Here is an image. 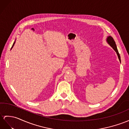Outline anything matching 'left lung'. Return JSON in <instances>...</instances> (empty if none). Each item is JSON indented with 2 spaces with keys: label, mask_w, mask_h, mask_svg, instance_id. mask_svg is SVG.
Instances as JSON below:
<instances>
[{
  "label": "left lung",
  "mask_w": 129,
  "mask_h": 129,
  "mask_svg": "<svg viewBox=\"0 0 129 129\" xmlns=\"http://www.w3.org/2000/svg\"><path fill=\"white\" fill-rule=\"evenodd\" d=\"M106 41H107V42L108 44L114 50V51L116 52V53H117L118 58L119 59V61H120V62L121 61L120 56V55H119V52H118V50L117 49V45H116L115 42V41L114 40L113 38L111 36H108V37H107V38Z\"/></svg>",
  "instance_id": "1"
}]
</instances>
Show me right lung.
Listing matches in <instances>:
<instances>
[{
	"mask_svg": "<svg viewBox=\"0 0 129 129\" xmlns=\"http://www.w3.org/2000/svg\"><path fill=\"white\" fill-rule=\"evenodd\" d=\"M15 42H16V40H15V41L14 42V44H13V45H12V47H11V50L12 49V48H13V46H14V44H15Z\"/></svg>",
	"mask_w": 129,
	"mask_h": 129,
	"instance_id": "obj_1",
	"label": "right lung"
}]
</instances>
